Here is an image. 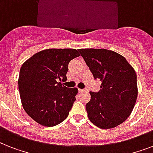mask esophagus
Wrapping results in <instances>:
<instances>
[{
    "label": "esophagus",
    "mask_w": 153,
    "mask_h": 153,
    "mask_svg": "<svg viewBox=\"0 0 153 153\" xmlns=\"http://www.w3.org/2000/svg\"><path fill=\"white\" fill-rule=\"evenodd\" d=\"M79 91L80 93H82V92H86L87 90L86 89H79Z\"/></svg>",
    "instance_id": "34e87169"
}]
</instances>
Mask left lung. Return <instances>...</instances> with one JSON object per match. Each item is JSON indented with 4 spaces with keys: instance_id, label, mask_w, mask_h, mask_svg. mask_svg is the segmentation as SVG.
Segmentation results:
<instances>
[{
    "instance_id": "obj_1",
    "label": "left lung",
    "mask_w": 153,
    "mask_h": 153,
    "mask_svg": "<svg viewBox=\"0 0 153 153\" xmlns=\"http://www.w3.org/2000/svg\"><path fill=\"white\" fill-rule=\"evenodd\" d=\"M101 90L91 91L86 109L90 121L103 129L119 126L130 115L137 98L135 71L118 53L106 49H79Z\"/></svg>"
}]
</instances>
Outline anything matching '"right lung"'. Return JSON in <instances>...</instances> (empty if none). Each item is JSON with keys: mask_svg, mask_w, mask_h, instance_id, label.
<instances>
[{"mask_svg": "<svg viewBox=\"0 0 153 153\" xmlns=\"http://www.w3.org/2000/svg\"><path fill=\"white\" fill-rule=\"evenodd\" d=\"M76 49H46L23 63L18 79L20 99L25 112L37 123L47 127L67 118L78 89L67 88L68 63L79 57Z\"/></svg>", "mask_w": 153, "mask_h": 153, "instance_id": "obj_1", "label": "right lung"}]
</instances>
